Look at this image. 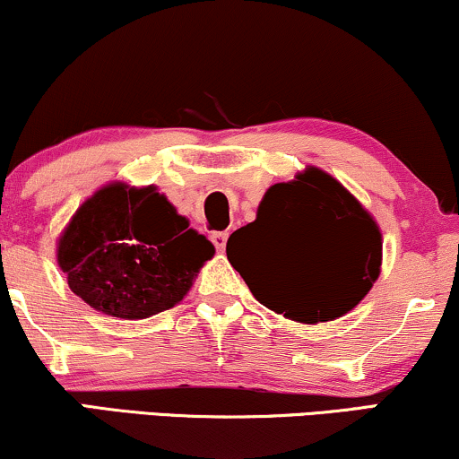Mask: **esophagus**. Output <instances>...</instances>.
I'll use <instances>...</instances> for the list:
<instances>
[{"mask_svg":"<svg viewBox=\"0 0 459 459\" xmlns=\"http://www.w3.org/2000/svg\"><path fill=\"white\" fill-rule=\"evenodd\" d=\"M210 239H212L213 246H216L218 252H224L226 239H229V233H226V230H216V233H212Z\"/></svg>","mask_w":459,"mask_h":459,"instance_id":"esophagus-1","label":"esophagus"}]
</instances>
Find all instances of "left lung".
I'll return each mask as SVG.
<instances>
[{"mask_svg": "<svg viewBox=\"0 0 459 459\" xmlns=\"http://www.w3.org/2000/svg\"><path fill=\"white\" fill-rule=\"evenodd\" d=\"M226 256L271 311L330 322L368 294L381 271V233L350 190L317 167L273 184Z\"/></svg>", "mask_w": 459, "mask_h": 459, "instance_id": "left-lung-1", "label": "left lung"}]
</instances>
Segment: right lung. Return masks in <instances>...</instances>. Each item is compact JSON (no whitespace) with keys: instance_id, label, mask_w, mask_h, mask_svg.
Instances as JSON below:
<instances>
[{"instance_id":"1","label":"right lung","mask_w":459,"mask_h":459,"mask_svg":"<svg viewBox=\"0 0 459 459\" xmlns=\"http://www.w3.org/2000/svg\"><path fill=\"white\" fill-rule=\"evenodd\" d=\"M213 252L154 186L114 182L78 207L56 260L72 292L92 309L143 320L186 297Z\"/></svg>"}]
</instances>
